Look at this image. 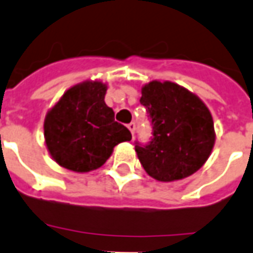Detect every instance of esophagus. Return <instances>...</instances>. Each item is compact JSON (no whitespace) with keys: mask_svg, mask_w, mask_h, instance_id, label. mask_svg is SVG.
Returning <instances> with one entry per match:
<instances>
[{"mask_svg":"<svg viewBox=\"0 0 253 253\" xmlns=\"http://www.w3.org/2000/svg\"><path fill=\"white\" fill-rule=\"evenodd\" d=\"M127 128H128V130L131 131L132 135H134V131H135V123H134V122H131V123H128V125H127Z\"/></svg>","mask_w":253,"mask_h":253,"instance_id":"1","label":"esophagus"}]
</instances>
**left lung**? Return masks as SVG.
<instances>
[{
    "mask_svg": "<svg viewBox=\"0 0 253 253\" xmlns=\"http://www.w3.org/2000/svg\"><path fill=\"white\" fill-rule=\"evenodd\" d=\"M141 93L139 101L153 125L150 143L135 145L146 173L159 181H175L201 169L215 143L214 122L206 104L170 81H150Z\"/></svg>",
    "mask_w": 253,
    "mask_h": 253,
    "instance_id": "8db88e82",
    "label": "left lung"
}]
</instances>
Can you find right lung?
Here are the masks:
<instances>
[{
	"instance_id": "add662e5",
	"label": "right lung",
	"mask_w": 253,
	"mask_h": 253,
	"mask_svg": "<svg viewBox=\"0 0 253 253\" xmlns=\"http://www.w3.org/2000/svg\"><path fill=\"white\" fill-rule=\"evenodd\" d=\"M107 84L86 80L73 85L44 118V142L52 160L77 173L100 168L118 143L131 139V132L115 122L105 104Z\"/></svg>"
}]
</instances>
